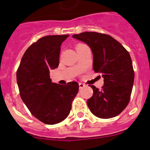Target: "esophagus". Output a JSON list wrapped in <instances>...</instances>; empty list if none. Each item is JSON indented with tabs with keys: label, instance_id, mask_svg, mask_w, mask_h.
Here are the masks:
<instances>
[{
	"label": "esophagus",
	"instance_id": "1",
	"mask_svg": "<svg viewBox=\"0 0 150 150\" xmlns=\"http://www.w3.org/2000/svg\"><path fill=\"white\" fill-rule=\"evenodd\" d=\"M86 85L84 84H82V83H79V87H80V89H82L83 87H84Z\"/></svg>",
	"mask_w": 150,
	"mask_h": 150
}]
</instances>
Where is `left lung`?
<instances>
[{"label":"left lung","instance_id":"obj_1","mask_svg":"<svg viewBox=\"0 0 150 150\" xmlns=\"http://www.w3.org/2000/svg\"><path fill=\"white\" fill-rule=\"evenodd\" d=\"M73 37L90 47L93 57V69L104 79L101 89L90 86L93 91V96L86 101L90 111L102 119L117 116L129 104L134 82L129 52L107 34L83 32Z\"/></svg>","mask_w":150,"mask_h":150}]
</instances>
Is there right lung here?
<instances>
[{"mask_svg":"<svg viewBox=\"0 0 150 150\" xmlns=\"http://www.w3.org/2000/svg\"><path fill=\"white\" fill-rule=\"evenodd\" d=\"M68 35H47L25 52L17 71V82L23 102L35 118L46 124L64 120L79 90L76 82L61 85L52 83L50 70L59 64L61 43Z\"/></svg>","mask_w":150,"mask_h":150,"instance_id":"right-lung-1","label":"right lung"}]
</instances>
